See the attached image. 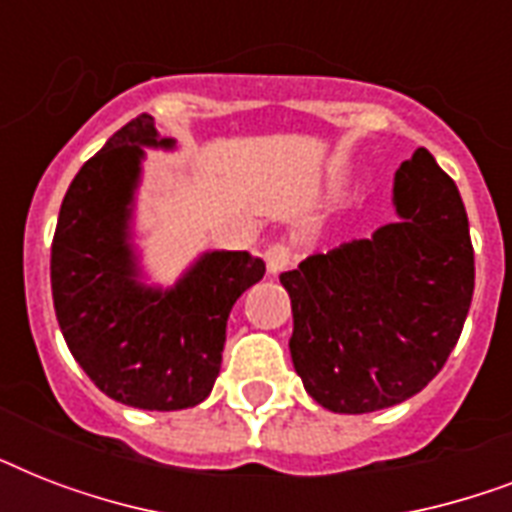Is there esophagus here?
<instances>
[{"label": "esophagus", "mask_w": 512, "mask_h": 512, "mask_svg": "<svg viewBox=\"0 0 512 512\" xmlns=\"http://www.w3.org/2000/svg\"><path fill=\"white\" fill-rule=\"evenodd\" d=\"M289 260H292V255H289L287 244H271L265 249V265H268V273H273V276L287 271Z\"/></svg>", "instance_id": "1"}]
</instances>
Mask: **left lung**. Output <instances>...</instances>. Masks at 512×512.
Listing matches in <instances>:
<instances>
[{"label":"left lung","mask_w":512,"mask_h":512,"mask_svg":"<svg viewBox=\"0 0 512 512\" xmlns=\"http://www.w3.org/2000/svg\"><path fill=\"white\" fill-rule=\"evenodd\" d=\"M398 220L281 273L292 300L289 353L329 412L396 406L428 385L460 340L476 265L468 212L436 159L417 148L393 177Z\"/></svg>","instance_id":"obj_1"}]
</instances>
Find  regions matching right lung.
<instances>
[{
    "mask_svg": "<svg viewBox=\"0 0 512 512\" xmlns=\"http://www.w3.org/2000/svg\"><path fill=\"white\" fill-rule=\"evenodd\" d=\"M146 148L175 151L138 116L76 172L60 204L50 281L71 356L108 398L177 412L212 393L233 303L263 279L249 252L207 249L170 287L148 281L135 244Z\"/></svg>",
    "mask_w": 512,
    "mask_h": 512,
    "instance_id": "1",
    "label": "right lung"
}]
</instances>
